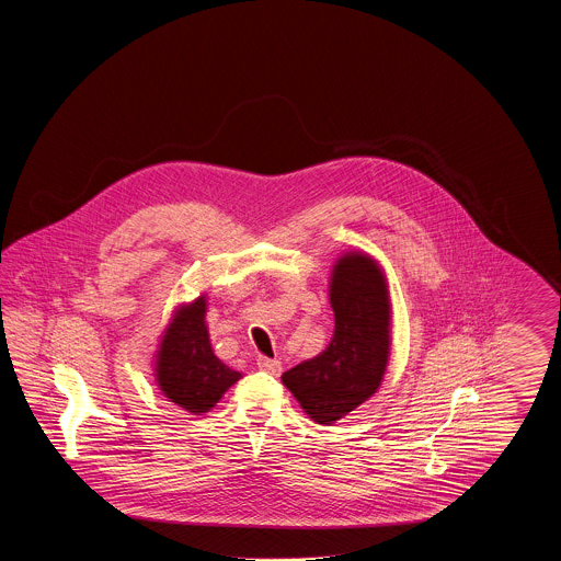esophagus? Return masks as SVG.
Returning <instances> with one entry per match:
<instances>
[{"instance_id":"obj_1","label":"esophagus","mask_w":561,"mask_h":561,"mask_svg":"<svg viewBox=\"0 0 561 561\" xmlns=\"http://www.w3.org/2000/svg\"><path fill=\"white\" fill-rule=\"evenodd\" d=\"M256 364H259V368H261V370L273 374V376H277V374L282 373V362H279V359H271V357L261 355V357L256 359Z\"/></svg>"}]
</instances>
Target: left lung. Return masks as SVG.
Segmentation results:
<instances>
[{"instance_id":"1","label":"left lung","mask_w":561,"mask_h":561,"mask_svg":"<svg viewBox=\"0 0 561 561\" xmlns=\"http://www.w3.org/2000/svg\"><path fill=\"white\" fill-rule=\"evenodd\" d=\"M330 345L282 374L300 408L332 425L378 391L391 351V300L382 268L364 252L343 254L332 268Z\"/></svg>"}]
</instances>
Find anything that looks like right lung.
<instances>
[{
  "instance_id": "obj_1",
  "label": "right lung",
  "mask_w": 561,
  "mask_h": 561,
  "mask_svg": "<svg viewBox=\"0 0 561 561\" xmlns=\"http://www.w3.org/2000/svg\"><path fill=\"white\" fill-rule=\"evenodd\" d=\"M206 296L181 305L168 323L156 353L161 393L191 414L210 412L241 373L214 355L206 325Z\"/></svg>"
}]
</instances>
